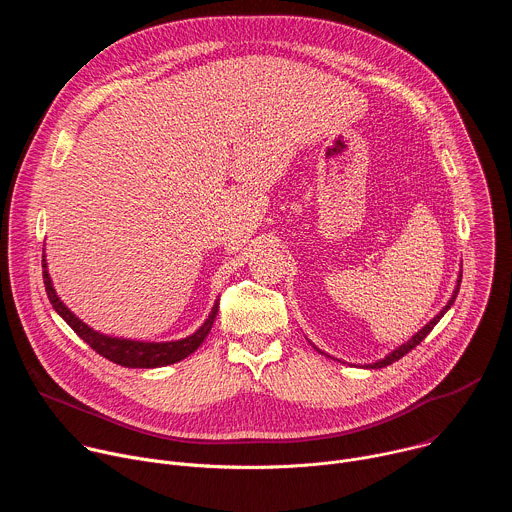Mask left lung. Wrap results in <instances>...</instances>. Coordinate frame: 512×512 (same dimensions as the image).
<instances>
[{"label":"left lung","mask_w":512,"mask_h":512,"mask_svg":"<svg viewBox=\"0 0 512 512\" xmlns=\"http://www.w3.org/2000/svg\"><path fill=\"white\" fill-rule=\"evenodd\" d=\"M460 283H462V277L458 279V287H456V291H454V296L450 298L448 306H446V308H444L440 314H437V316H435V318H433V320H431L427 326H423V330H419V332H417V334H415V336H413L409 342L401 344L397 350H393V352H391L389 356H385L383 360H379V362H375V364H369V367H371V369H383V367H387V364H393L395 360L403 358V356H405L407 352H411V350H413L417 344H421V342L425 340V336H427V334L433 330V326H435L437 322H440V320H442V316H444V314H446V312L452 308V304H454V300H456V296H458V291H460Z\"/></svg>","instance_id":"obj_1"}]
</instances>
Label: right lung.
<instances>
[{"label": "right lung", "mask_w": 512, "mask_h": 512, "mask_svg": "<svg viewBox=\"0 0 512 512\" xmlns=\"http://www.w3.org/2000/svg\"><path fill=\"white\" fill-rule=\"evenodd\" d=\"M42 269H44L42 277H44L46 296H48L52 308L95 352H99L101 356L109 358L115 364H121V367L156 369V367H164V364H174V362L186 358L204 342V338L208 336V332L214 324L216 312H218V304H214L208 320L192 336H188L184 340H176V342H135V340L111 338V336H103V334L91 330L87 324H83L75 314H72L56 296L50 275L46 271V261L42 263Z\"/></svg>", "instance_id": "obj_1"}]
</instances>
